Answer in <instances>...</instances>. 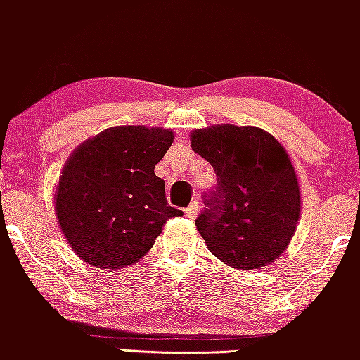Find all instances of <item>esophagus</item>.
Returning <instances> with one entry per match:
<instances>
[{"mask_svg": "<svg viewBox=\"0 0 360 360\" xmlns=\"http://www.w3.org/2000/svg\"><path fill=\"white\" fill-rule=\"evenodd\" d=\"M197 212H199V204H197V202H192V204L185 209V216L191 217V219L197 217Z\"/></svg>", "mask_w": 360, "mask_h": 360, "instance_id": "obj_1", "label": "esophagus"}]
</instances>
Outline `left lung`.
<instances>
[{
  "instance_id": "1",
  "label": "left lung",
  "mask_w": 360,
  "mask_h": 360,
  "mask_svg": "<svg viewBox=\"0 0 360 360\" xmlns=\"http://www.w3.org/2000/svg\"><path fill=\"white\" fill-rule=\"evenodd\" d=\"M217 187L205 193L195 226L214 257L238 270L272 264L296 233L301 191L281 143L253 126H211L191 134Z\"/></svg>"
}]
</instances>
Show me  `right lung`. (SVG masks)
<instances>
[{
  "label": "right lung",
  "mask_w": 360,
  "mask_h": 360,
  "mask_svg": "<svg viewBox=\"0 0 360 360\" xmlns=\"http://www.w3.org/2000/svg\"><path fill=\"white\" fill-rule=\"evenodd\" d=\"M173 132L117 126L72 151L56 188V216L71 250L98 269L131 267L155 245L169 217L165 181L155 175Z\"/></svg>",
  "instance_id": "obj_1"
}]
</instances>
